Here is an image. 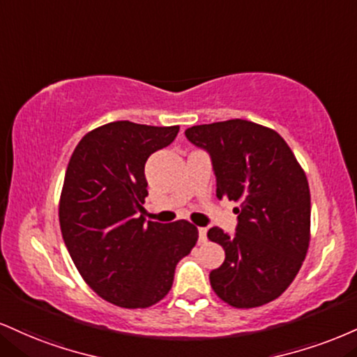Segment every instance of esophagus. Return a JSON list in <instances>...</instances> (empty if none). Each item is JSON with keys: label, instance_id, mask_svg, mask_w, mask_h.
I'll return each instance as SVG.
<instances>
[{"label": "esophagus", "instance_id": "obj_1", "mask_svg": "<svg viewBox=\"0 0 357 357\" xmlns=\"http://www.w3.org/2000/svg\"><path fill=\"white\" fill-rule=\"evenodd\" d=\"M197 234H199V243L201 244L208 241V229H206V227H197Z\"/></svg>", "mask_w": 357, "mask_h": 357}]
</instances>
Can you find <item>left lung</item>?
<instances>
[{
  "mask_svg": "<svg viewBox=\"0 0 357 357\" xmlns=\"http://www.w3.org/2000/svg\"><path fill=\"white\" fill-rule=\"evenodd\" d=\"M184 135L211 156L216 196L239 204L234 234L208 231L226 255L209 274L214 293L233 307L274 301L309 248L311 195L303 167L276 131L246 119L199 124Z\"/></svg>",
  "mask_w": 357,
  "mask_h": 357,
  "instance_id": "8db88e82",
  "label": "left lung"
}]
</instances>
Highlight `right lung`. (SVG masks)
Listing matches in <instances>:
<instances>
[{"instance_id":"right-lung-1","label":"right lung","mask_w":357,"mask_h":357,"mask_svg":"<svg viewBox=\"0 0 357 357\" xmlns=\"http://www.w3.org/2000/svg\"><path fill=\"white\" fill-rule=\"evenodd\" d=\"M179 126L114 121L89 131L68 162L59 226L88 286L116 306L149 307L173 286L176 264L191 252L197 227L143 218L144 165L178 136Z\"/></svg>"}]
</instances>
